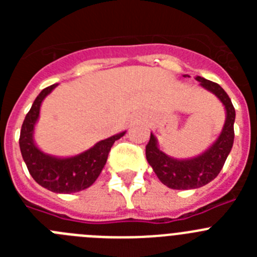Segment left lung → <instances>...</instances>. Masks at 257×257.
Wrapping results in <instances>:
<instances>
[{
	"label": "left lung",
	"mask_w": 257,
	"mask_h": 257,
	"mask_svg": "<svg viewBox=\"0 0 257 257\" xmlns=\"http://www.w3.org/2000/svg\"><path fill=\"white\" fill-rule=\"evenodd\" d=\"M196 79L201 86L213 92L225 105L226 119L222 133L215 144L202 156L193 160L179 161L166 156L157 147V140L153 134L145 147V156L153 171L165 185L172 189H196L201 188L216 178L230 153L234 142V119L235 110L224 88L217 83L197 76Z\"/></svg>",
	"instance_id": "1"
}]
</instances>
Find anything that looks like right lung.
<instances>
[{"label": "right lung", "mask_w": 257, "mask_h": 257, "mask_svg": "<svg viewBox=\"0 0 257 257\" xmlns=\"http://www.w3.org/2000/svg\"><path fill=\"white\" fill-rule=\"evenodd\" d=\"M55 87L56 85H51L44 88L27 113L20 131V152L29 174L41 187L55 193H76L95 183L106 163L112 145L115 140L121 139L124 133L101 140L91 149L70 158H55L42 153L33 143V130L40 114L41 103Z\"/></svg>", "instance_id": "add662e5"}]
</instances>
